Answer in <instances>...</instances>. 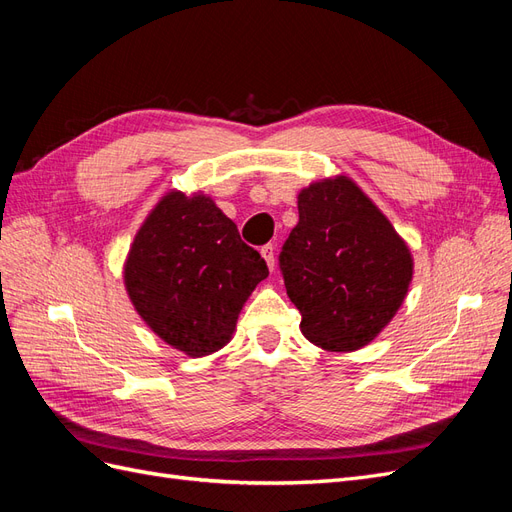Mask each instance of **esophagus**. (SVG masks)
Segmentation results:
<instances>
[{
  "mask_svg": "<svg viewBox=\"0 0 512 512\" xmlns=\"http://www.w3.org/2000/svg\"><path fill=\"white\" fill-rule=\"evenodd\" d=\"M260 254H262V258H265L267 267L273 271V267H275V252H273V245H265V247H262Z\"/></svg>",
  "mask_w": 512,
  "mask_h": 512,
  "instance_id": "1",
  "label": "esophagus"
}]
</instances>
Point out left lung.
I'll return each instance as SVG.
<instances>
[{"label": "left lung", "mask_w": 512, "mask_h": 512, "mask_svg": "<svg viewBox=\"0 0 512 512\" xmlns=\"http://www.w3.org/2000/svg\"><path fill=\"white\" fill-rule=\"evenodd\" d=\"M297 203L299 224L282 247L280 269L301 333L322 350H359L406 299L410 247L346 175L309 183Z\"/></svg>", "instance_id": "left-lung-1"}]
</instances>
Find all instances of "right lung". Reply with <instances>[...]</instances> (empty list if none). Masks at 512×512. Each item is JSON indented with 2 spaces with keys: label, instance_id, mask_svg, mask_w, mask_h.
Instances as JSON below:
<instances>
[{
  "label": "right lung",
  "instance_id": "right-lung-1",
  "mask_svg": "<svg viewBox=\"0 0 512 512\" xmlns=\"http://www.w3.org/2000/svg\"><path fill=\"white\" fill-rule=\"evenodd\" d=\"M267 262L213 198L166 192L138 228L123 284L147 327L188 356L224 348Z\"/></svg>",
  "mask_w": 512,
  "mask_h": 512
}]
</instances>
